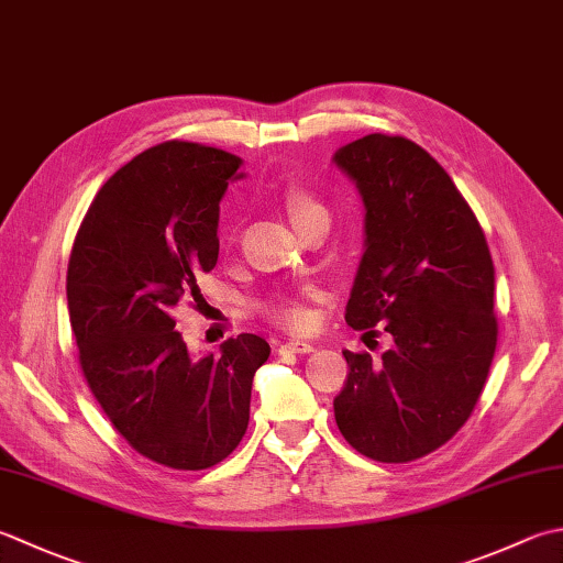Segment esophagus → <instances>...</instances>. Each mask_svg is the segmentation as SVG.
I'll return each mask as SVG.
<instances>
[{
  "mask_svg": "<svg viewBox=\"0 0 563 563\" xmlns=\"http://www.w3.org/2000/svg\"><path fill=\"white\" fill-rule=\"evenodd\" d=\"M283 349L290 351V354H310V351H314V346L310 344V341H300V339L285 341Z\"/></svg>",
  "mask_w": 563,
  "mask_h": 563,
  "instance_id": "obj_1",
  "label": "esophagus"
}]
</instances>
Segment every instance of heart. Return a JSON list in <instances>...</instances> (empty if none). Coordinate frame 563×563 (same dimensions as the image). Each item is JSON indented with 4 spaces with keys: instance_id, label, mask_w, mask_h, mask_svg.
<instances>
[{
    "instance_id": "obj_1",
    "label": "heart",
    "mask_w": 563,
    "mask_h": 563,
    "mask_svg": "<svg viewBox=\"0 0 563 563\" xmlns=\"http://www.w3.org/2000/svg\"><path fill=\"white\" fill-rule=\"evenodd\" d=\"M283 202L295 227L300 231L317 222H329V209L322 202V197H317L312 190H307L302 185H290L283 195ZM261 310L268 319H273V322L285 324V327L297 329L310 322V310H307V305L297 295H288V292L273 295L271 300L263 302Z\"/></svg>"
}]
</instances>
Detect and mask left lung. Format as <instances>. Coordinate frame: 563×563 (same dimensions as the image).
<instances>
[{
    "instance_id": "8db88e82",
    "label": "left lung",
    "mask_w": 563,
    "mask_h": 563,
    "mask_svg": "<svg viewBox=\"0 0 563 563\" xmlns=\"http://www.w3.org/2000/svg\"><path fill=\"white\" fill-rule=\"evenodd\" d=\"M334 163L366 205L346 322L393 336L380 361L344 351L334 417L358 454L407 464L446 444L481 398L498 346L493 258L464 195L415 141L368 134Z\"/></svg>"
}]
</instances>
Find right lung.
<instances>
[{
	"instance_id": "add662e5",
	"label": "right lung",
	"mask_w": 563,
	"mask_h": 563,
	"mask_svg": "<svg viewBox=\"0 0 563 563\" xmlns=\"http://www.w3.org/2000/svg\"><path fill=\"white\" fill-rule=\"evenodd\" d=\"M241 158L163 141L109 178L68 263L80 368L109 422L141 456L175 471L224 461L249 427L251 385L271 346L239 334L192 358L175 310L219 256V200Z\"/></svg>"
}]
</instances>
